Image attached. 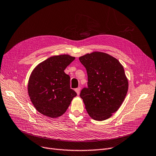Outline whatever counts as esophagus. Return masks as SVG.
Masks as SVG:
<instances>
[{"label":"esophagus","mask_w":156,"mask_h":156,"mask_svg":"<svg viewBox=\"0 0 156 156\" xmlns=\"http://www.w3.org/2000/svg\"><path fill=\"white\" fill-rule=\"evenodd\" d=\"M75 91H76V92L77 93V94L79 95V93H80V88H76V90H75Z\"/></svg>","instance_id":"esophagus-1"}]
</instances>
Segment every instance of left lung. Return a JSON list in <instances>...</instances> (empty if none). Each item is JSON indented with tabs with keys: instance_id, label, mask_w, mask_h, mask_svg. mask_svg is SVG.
<instances>
[{
	"instance_id": "1",
	"label": "left lung",
	"mask_w": 156,
	"mask_h": 156,
	"mask_svg": "<svg viewBox=\"0 0 156 156\" xmlns=\"http://www.w3.org/2000/svg\"><path fill=\"white\" fill-rule=\"evenodd\" d=\"M88 73V88L80 97L93 120L102 121L118 111L126 98L128 79L122 65L115 58L102 52H93L79 57Z\"/></svg>"
}]
</instances>
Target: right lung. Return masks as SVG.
Wrapping results in <instances>:
<instances>
[{"mask_svg":"<svg viewBox=\"0 0 156 156\" xmlns=\"http://www.w3.org/2000/svg\"><path fill=\"white\" fill-rule=\"evenodd\" d=\"M75 59L68 54L54 55L39 63L31 72L28 94L34 107L43 115L52 118L63 115L77 95L70 89V76L64 72Z\"/></svg>","mask_w":156,"mask_h":156,"instance_id":"1","label":"right lung"}]
</instances>
